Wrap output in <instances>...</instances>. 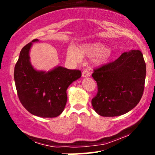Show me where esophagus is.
Listing matches in <instances>:
<instances>
[{
	"label": "esophagus",
	"mask_w": 155,
	"mask_h": 155,
	"mask_svg": "<svg viewBox=\"0 0 155 155\" xmlns=\"http://www.w3.org/2000/svg\"><path fill=\"white\" fill-rule=\"evenodd\" d=\"M91 75V71L88 69H86V70L83 71L82 72V77H87V76H90Z\"/></svg>",
	"instance_id": "1"
}]
</instances>
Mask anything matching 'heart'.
Segmentation results:
<instances>
[{
  "instance_id": "1",
  "label": "heart",
  "mask_w": 155,
  "mask_h": 155,
  "mask_svg": "<svg viewBox=\"0 0 155 155\" xmlns=\"http://www.w3.org/2000/svg\"><path fill=\"white\" fill-rule=\"evenodd\" d=\"M112 55L111 49H106V46L97 42L83 44L78 49L70 47L67 50L68 58L76 63L81 61L82 57H95L94 63L96 65H103L107 63L111 59Z\"/></svg>"
}]
</instances>
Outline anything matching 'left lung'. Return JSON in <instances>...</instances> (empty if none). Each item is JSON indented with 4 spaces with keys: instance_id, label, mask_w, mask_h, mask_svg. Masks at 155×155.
<instances>
[{
    "instance_id": "obj_1",
    "label": "left lung",
    "mask_w": 155,
    "mask_h": 155,
    "mask_svg": "<svg viewBox=\"0 0 155 155\" xmlns=\"http://www.w3.org/2000/svg\"><path fill=\"white\" fill-rule=\"evenodd\" d=\"M147 71L139 50L124 52L115 61L99 67L92 74L97 93L92 100L102 117H117L136 107L143 95Z\"/></svg>"
}]
</instances>
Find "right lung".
<instances>
[{
	"instance_id": "add662e5",
	"label": "right lung",
	"mask_w": 155,
	"mask_h": 155,
	"mask_svg": "<svg viewBox=\"0 0 155 155\" xmlns=\"http://www.w3.org/2000/svg\"><path fill=\"white\" fill-rule=\"evenodd\" d=\"M34 39L25 46L19 53L15 67L16 89L21 104L32 114L44 118L59 116L67 102L66 90L73 81L79 79V70H70L62 66L49 71L33 68L29 52Z\"/></svg>"
}]
</instances>
